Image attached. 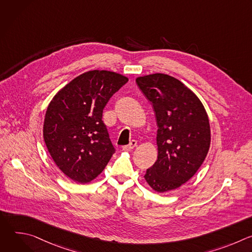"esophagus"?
<instances>
[{"mask_svg":"<svg viewBox=\"0 0 252 252\" xmlns=\"http://www.w3.org/2000/svg\"><path fill=\"white\" fill-rule=\"evenodd\" d=\"M136 145H137V142H136V140H131L129 143H128V145L127 146H124L123 147V150L124 151H131V150H133L135 147H136Z\"/></svg>","mask_w":252,"mask_h":252,"instance_id":"1","label":"esophagus"}]
</instances>
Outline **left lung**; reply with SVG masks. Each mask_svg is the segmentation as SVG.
<instances>
[{"instance_id":"1","label":"left lung","mask_w":252,"mask_h":252,"mask_svg":"<svg viewBox=\"0 0 252 252\" xmlns=\"http://www.w3.org/2000/svg\"><path fill=\"white\" fill-rule=\"evenodd\" d=\"M156 113L158 159L145 179L157 192L182 187L195 174L210 147L206 111L196 94L181 81L164 74L136 78Z\"/></svg>"}]
</instances>
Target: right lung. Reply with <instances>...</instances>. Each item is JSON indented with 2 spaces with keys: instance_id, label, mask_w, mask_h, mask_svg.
Here are the masks:
<instances>
[{
  "instance_id": "1",
  "label": "right lung",
  "mask_w": 252,
  "mask_h": 252,
  "mask_svg": "<svg viewBox=\"0 0 252 252\" xmlns=\"http://www.w3.org/2000/svg\"><path fill=\"white\" fill-rule=\"evenodd\" d=\"M127 81L115 71L89 70L65 85L49 103L44 139L53 160L71 181L92 182L115 154L102 111Z\"/></svg>"
}]
</instances>
